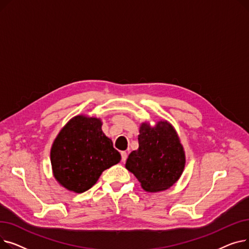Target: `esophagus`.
I'll return each mask as SVG.
<instances>
[{
  "label": "esophagus",
  "instance_id": "1",
  "mask_svg": "<svg viewBox=\"0 0 249 249\" xmlns=\"http://www.w3.org/2000/svg\"><path fill=\"white\" fill-rule=\"evenodd\" d=\"M121 158H122V161L125 162L126 160H127V158H128V154H127L126 151H122V152H121Z\"/></svg>",
  "mask_w": 249,
  "mask_h": 249
}]
</instances>
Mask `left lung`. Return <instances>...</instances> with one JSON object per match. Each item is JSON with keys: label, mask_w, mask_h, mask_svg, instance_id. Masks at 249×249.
<instances>
[{"label": "left lung", "mask_w": 249, "mask_h": 249, "mask_svg": "<svg viewBox=\"0 0 249 249\" xmlns=\"http://www.w3.org/2000/svg\"><path fill=\"white\" fill-rule=\"evenodd\" d=\"M139 147L129 154L126 168L147 192L171 188L184 171L186 159L174 127L160 121L155 127L142 123L138 135Z\"/></svg>", "instance_id": "left-lung-1"}]
</instances>
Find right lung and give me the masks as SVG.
<instances>
[{"instance_id":"right-lung-1","label":"right lung","mask_w":249,"mask_h":249,"mask_svg":"<svg viewBox=\"0 0 249 249\" xmlns=\"http://www.w3.org/2000/svg\"><path fill=\"white\" fill-rule=\"evenodd\" d=\"M50 160L54 178L74 193L93 187L102 173L120 161L121 154L102 131L98 118L73 117L51 147Z\"/></svg>"}]
</instances>
